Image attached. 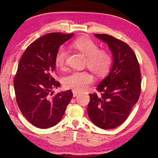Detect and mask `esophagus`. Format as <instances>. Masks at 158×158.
<instances>
[{
	"label": "esophagus",
	"mask_w": 158,
	"mask_h": 158,
	"mask_svg": "<svg viewBox=\"0 0 158 158\" xmlns=\"http://www.w3.org/2000/svg\"><path fill=\"white\" fill-rule=\"evenodd\" d=\"M73 97H76V96L78 95L79 94V93L78 91H76V90H73Z\"/></svg>",
	"instance_id": "esophagus-1"
}]
</instances>
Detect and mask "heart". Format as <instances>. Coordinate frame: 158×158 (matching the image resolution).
Listing matches in <instances>:
<instances>
[{
    "instance_id": "obj_1",
    "label": "heart",
    "mask_w": 158,
    "mask_h": 158,
    "mask_svg": "<svg viewBox=\"0 0 158 158\" xmlns=\"http://www.w3.org/2000/svg\"><path fill=\"white\" fill-rule=\"evenodd\" d=\"M73 47L86 56V65L93 73L103 76L108 73L112 64V58L107 51L98 49V45L89 37H81L73 43ZM68 51L60 47L56 54L55 64L63 68L65 65ZM93 81V77L85 71H73L64 77L63 84L68 89L76 91L85 90Z\"/></svg>"
}]
</instances>
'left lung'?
Masks as SVG:
<instances>
[{
    "instance_id": "1",
    "label": "left lung",
    "mask_w": 158,
    "mask_h": 158,
    "mask_svg": "<svg viewBox=\"0 0 158 158\" xmlns=\"http://www.w3.org/2000/svg\"><path fill=\"white\" fill-rule=\"evenodd\" d=\"M106 42L113 56V64L108 76L97 90L90 94L87 111L93 124L102 129H112L124 123L141 93L139 64L129 45L106 34H95Z\"/></svg>"
}]
</instances>
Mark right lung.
I'll return each mask as SVG.
<instances>
[{
    "mask_svg": "<svg viewBox=\"0 0 158 158\" xmlns=\"http://www.w3.org/2000/svg\"><path fill=\"white\" fill-rule=\"evenodd\" d=\"M73 34L48 33L31 43L19 63L14 88L23 116L37 127L46 129L60 121L73 94L70 90L52 96L60 83L53 78L55 57Z\"/></svg>",
    "mask_w": 158,
    "mask_h": 158,
    "instance_id": "add662e5",
    "label": "right lung"
}]
</instances>
